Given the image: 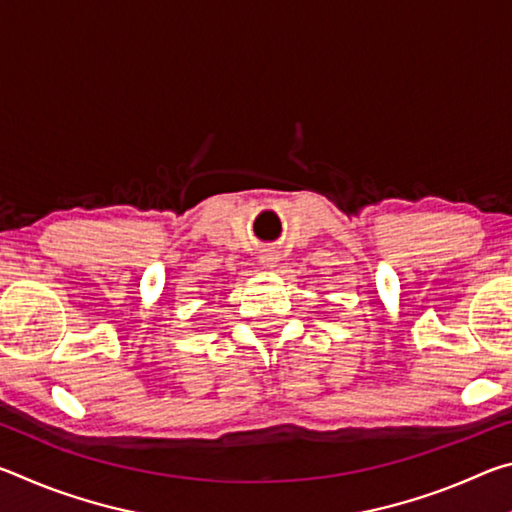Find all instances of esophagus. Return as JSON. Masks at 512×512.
I'll list each match as a JSON object with an SVG mask.
<instances>
[{
	"label": "esophagus",
	"mask_w": 512,
	"mask_h": 512,
	"mask_svg": "<svg viewBox=\"0 0 512 512\" xmlns=\"http://www.w3.org/2000/svg\"><path fill=\"white\" fill-rule=\"evenodd\" d=\"M259 262H262V266L266 268H273L277 262H280V257H277L273 248H264L262 255H259Z\"/></svg>",
	"instance_id": "esophagus-1"
}]
</instances>
